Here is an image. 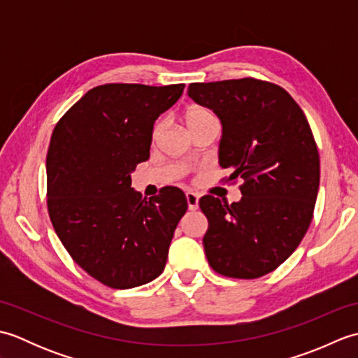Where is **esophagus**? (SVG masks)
<instances>
[{"label":"esophagus","instance_id":"obj_1","mask_svg":"<svg viewBox=\"0 0 358 358\" xmlns=\"http://www.w3.org/2000/svg\"><path fill=\"white\" fill-rule=\"evenodd\" d=\"M186 200H187L189 210L199 209V195L194 194V192H186Z\"/></svg>","mask_w":358,"mask_h":358}]
</instances>
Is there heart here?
<instances>
[{"label":"heart","mask_w":358,"mask_h":358,"mask_svg":"<svg viewBox=\"0 0 358 358\" xmlns=\"http://www.w3.org/2000/svg\"><path fill=\"white\" fill-rule=\"evenodd\" d=\"M209 120H215V117L212 115V112L206 108H201V106H192V108H189L185 113V121H186V126L187 129H191L192 126L196 124H201V123H206ZM155 135L158 134V127H155Z\"/></svg>","instance_id":"obj_1"}]
</instances>
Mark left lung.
<instances>
[{
    "label": "left lung",
    "instance_id": "obj_1",
    "mask_svg": "<svg viewBox=\"0 0 358 358\" xmlns=\"http://www.w3.org/2000/svg\"><path fill=\"white\" fill-rule=\"evenodd\" d=\"M187 95L222 121L218 163L241 178V200L206 195L203 246L232 278L277 269L305 237L320 185V158L305 113L283 87L254 78L192 83Z\"/></svg>",
    "mask_w": 358,
    "mask_h": 358
}]
</instances>
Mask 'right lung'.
Returning a JSON list of instances; mask_svg holds the SVG:
<instances>
[{"mask_svg": "<svg viewBox=\"0 0 358 358\" xmlns=\"http://www.w3.org/2000/svg\"><path fill=\"white\" fill-rule=\"evenodd\" d=\"M185 85H103L83 95L53 129L45 171L50 222L90 277L115 289L146 285L164 271L187 201L177 187L149 201L131 173L150 155L155 120Z\"/></svg>", "mask_w": 358, "mask_h": 358, "instance_id": "add662e5", "label": "right lung"}]
</instances>
